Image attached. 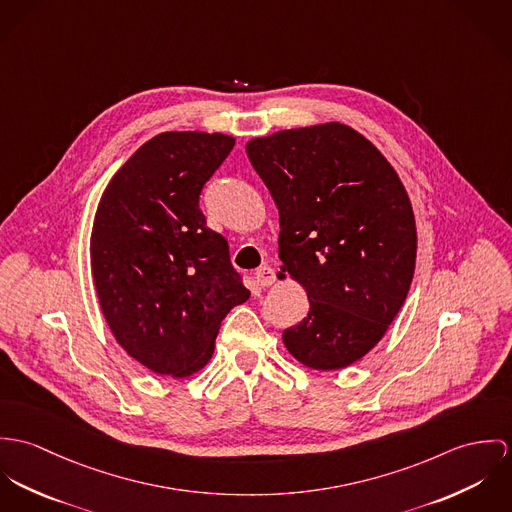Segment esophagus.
Masks as SVG:
<instances>
[{"label":"esophagus","mask_w":512,"mask_h":512,"mask_svg":"<svg viewBox=\"0 0 512 512\" xmlns=\"http://www.w3.org/2000/svg\"><path fill=\"white\" fill-rule=\"evenodd\" d=\"M255 281H257L259 286H271V284H275V281H277V275H275V271L271 267H259L255 271Z\"/></svg>","instance_id":"esophagus-1"}]
</instances>
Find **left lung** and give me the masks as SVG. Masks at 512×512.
<instances>
[{"mask_svg":"<svg viewBox=\"0 0 512 512\" xmlns=\"http://www.w3.org/2000/svg\"><path fill=\"white\" fill-rule=\"evenodd\" d=\"M279 210L281 275L308 296L283 332L302 365L338 371L383 340L416 265V222L397 171L340 121L283 129L245 145Z\"/></svg>","mask_w":512,"mask_h":512,"instance_id":"8db88e82","label":"left lung"}]
</instances>
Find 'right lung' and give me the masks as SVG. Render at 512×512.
I'll list each match as a JSON object with an SVG mask.
<instances>
[{"label": "right lung", "instance_id": "add662e5", "mask_svg": "<svg viewBox=\"0 0 512 512\" xmlns=\"http://www.w3.org/2000/svg\"><path fill=\"white\" fill-rule=\"evenodd\" d=\"M235 139L165 131L143 143L106 186L90 237L102 314L123 351L157 375L198 373L229 310L249 298L228 241L198 206Z\"/></svg>", "mask_w": 512, "mask_h": 512}]
</instances>
